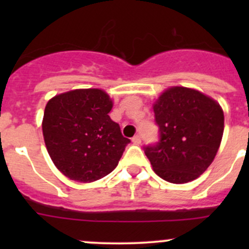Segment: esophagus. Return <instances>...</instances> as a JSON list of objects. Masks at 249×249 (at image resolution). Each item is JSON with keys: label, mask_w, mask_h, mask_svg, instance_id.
<instances>
[{"label": "esophagus", "mask_w": 249, "mask_h": 249, "mask_svg": "<svg viewBox=\"0 0 249 249\" xmlns=\"http://www.w3.org/2000/svg\"><path fill=\"white\" fill-rule=\"evenodd\" d=\"M132 143H134V144H140V143H141V136H140V135H136L135 137H132Z\"/></svg>", "instance_id": "esophagus-1"}]
</instances>
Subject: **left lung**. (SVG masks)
<instances>
[{
    "label": "left lung",
    "mask_w": 249,
    "mask_h": 249,
    "mask_svg": "<svg viewBox=\"0 0 249 249\" xmlns=\"http://www.w3.org/2000/svg\"><path fill=\"white\" fill-rule=\"evenodd\" d=\"M159 142L145 155L159 177L175 184L194 180L212 164L224 131L219 104L197 90L172 87L154 104Z\"/></svg>",
    "instance_id": "8db88e82"
}]
</instances>
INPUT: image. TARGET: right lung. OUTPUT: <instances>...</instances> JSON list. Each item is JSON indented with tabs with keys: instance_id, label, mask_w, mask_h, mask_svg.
Here are the masks:
<instances>
[{
	"instance_id": "add662e5",
	"label": "right lung",
	"mask_w": 249,
	"mask_h": 249,
	"mask_svg": "<svg viewBox=\"0 0 249 249\" xmlns=\"http://www.w3.org/2000/svg\"><path fill=\"white\" fill-rule=\"evenodd\" d=\"M112 100L101 89H77L54 96L44 109L47 150L59 171L89 183L117 167L130 140L108 113Z\"/></svg>"
}]
</instances>
